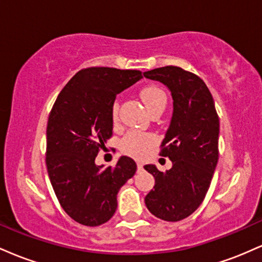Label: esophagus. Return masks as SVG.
Listing matches in <instances>:
<instances>
[{"label":"esophagus","instance_id":"esophagus-1","mask_svg":"<svg viewBox=\"0 0 262 262\" xmlns=\"http://www.w3.org/2000/svg\"><path fill=\"white\" fill-rule=\"evenodd\" d=\"M137 166H138V171H143V164H141V162L138 161Z\"/></svg>","mask_w":262,"mask_h":262}]
</instances>
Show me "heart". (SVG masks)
Here are the masks:
<instances>
[{
    "instance_id": "1",
    "label": "heart",
    "mask_w": 262,
    "mask_h": 262,
    "mask_svg": "<svg viewBox=\"0 0 262 262\" xmlns=\"http://www.w3.org/2000/svg\"><path fill=\"white\" fill-rule=\"evenodd\" d=\"M140 97L145 104L146 110L149 113L155 112V111H164L166 106L167 97L160 87L158 86H148L144 87L140 91ZM118 102L113 104L112 114L113 118L116 119L118 116ZM155 137L152 134L141 133V132H130L122 140V149L127 154L135 156V158H143L148 152L150 146L154 144Z\"/></svg>"
}]
</instances>
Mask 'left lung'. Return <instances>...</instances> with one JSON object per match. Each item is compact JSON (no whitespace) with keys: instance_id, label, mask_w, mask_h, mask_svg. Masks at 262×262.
I'll return each instance as SVG.
<instances>
[{"instance_id":"left-lung-1","label":"left lung","mask_w":262,"mask_h":262,"mask_svg":"<svg viewBox=\"0 0 262 262\" xmlns=\"http://www.w3.org/2000/svg\"><path fill=\"white\" fill-rule=\"evenodd\" d=\"M170 90L173 112L160 155L172 161L165 172L155 165L144 169L155 177L145 197L146 208L166 222L187 218L203 202L218 162L219 118L208 87L197 75L179 66L144 73Z\"/></svg>"}]
</instances>
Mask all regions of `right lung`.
<instances>
[{"mask_svg": "<svg viewBox=\"0 0 262 262\" xmlns=\"http://www.w3.org/2000/svg\"><path fill=\"white\" fill-rule=\"evenodd\" d=\"M141 71L87 68L59 93L47 127L50 182L62 209L77 223L97 227L113 217L119 188L137 164L121 156L116 166L95 164L113 133L116 96L141 79Z\"/></svg>", "mask_w": 262, "mask_h": 262, "instance_id": "add662e5", "label": "right lung"}]
</instances>
